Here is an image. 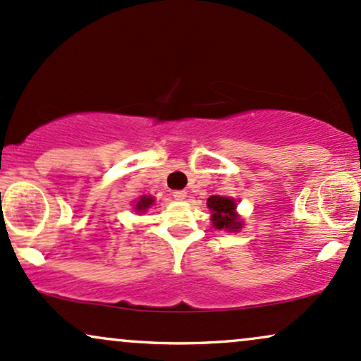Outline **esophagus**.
Segmentation results:
<instances>
[{
    "label": "esophagus",
    "mask_w": 361,
    "mask_h": 361,
    "mask_svg": "<svg viewBox=\"0 0 361 361\" xmlns=\"http://www.w3.org/2000/svg\"><path fill=\"white\" fill-rule=\"evenodd\" d=\"M172 195L176 201H184V199L188 197V192H185V190H173Z\"/></svg>",
    "instance_id": "34e87169"
}]
</instances>
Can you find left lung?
Instances as JSON below:
<instances>
[{
	"label": "left lung",
	"instance_id": "1",
	"mask_svg": "<svg viewBox=\"0 0 361 361\" xmlns=\"http://www.w3.org/2000/svg\"><path fill=\"white\" fill-rule=\"evenodd\" d=\"M207 207L211 209L212 226L216 229L224 231H239L243 228V222L239 219L235 207L238 204L233 197H221V195H211L207 199Z\"/></svg>",
	"mask_w": 361,
	"mask_h": 361
}]
</instances>
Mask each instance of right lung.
<instances>
[{"instance_id": "obj_1", "label": "right lung", "mask_w": 361, "mask_h": 361, "mask_svg": "<svg viewBox=\"0 0 361 361\" xmlns=\"http://www.w3.org/2000/svg\"><path fill=\"white\" fill-rule=\"evenodd\" d=\"M152 204H154V197H149V195H144V197H140V201L135 204V211L144 212V211H147V209H149L150 206H152Z\"/></svg>"}]
</instances>
